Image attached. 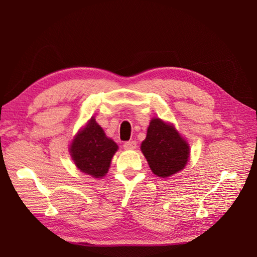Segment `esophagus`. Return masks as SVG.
Here are the masks:
<instances>
[{"label": "esophagus", "mask_w": 257, "mask_h": 257, "mask_svg": "<svg viewBox=\"0 0 257 257\" xmlns=\"http://www.w3.org/2000/svg\"><path fill=\"white\" fill-rule=\"evenodd\" d=\"M136 147H137V143L134 142V141H132V142H125V143L123 144V148H124V149H135Z\"/></svg>", "instance_id": "34e87169"}]
</instances>
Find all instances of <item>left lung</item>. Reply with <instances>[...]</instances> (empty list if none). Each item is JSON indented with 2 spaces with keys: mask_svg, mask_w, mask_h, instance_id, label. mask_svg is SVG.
Masks as SVG:
<instances>
[{
  "mask_svg": "<svg viewBox=\"0 0 257 257\" xmlns=\"http://www.w3.org/2000/svg\"><path fill=\"white\" fill-rule=\"evenodd\" d=\"M141 149L153 173L162 179L179 173L190 158L188 142L174 124L160 118L151 120Z\"/></svg>",
  "mask_w": 257,
  "mask_h": 257,
  "instance_id": "8db88e82",
  "label": "left lung"
}]
</instances>
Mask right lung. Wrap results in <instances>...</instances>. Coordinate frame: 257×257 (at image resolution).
<instances>
[{
	"label": "right lung",
	"instance_id": "add662e5",
	"mask_svg": "<svg viewBox=\"0 0 257 257\" xmlns=\"http://www.w3.org/2000/svg\"><path fill=\"white\" fill-rule=\"evenodd\" d=\"M118 145L106 137L104 130L94 116L87 121L74 136L69 154L74 164L83 173L94 179H101L108 173Z\"/></svg>",
	"mask_w": 257,
	"mask_h": 257
}]
</instances>
